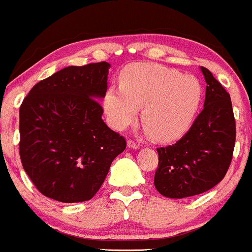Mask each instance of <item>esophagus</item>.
Here are the masks:
<instances>
[{
    "instance_id": "esophagus-1",
    "label": "esophagus",
    "mask_w": 252,
    "mask_h": 252,
    "mask_svg": "<svg viewBox=\"0 0 252 252\" xmlns=\"http://www.w3.org/2000/svg\"><path fill=\"white\" fill-rule=\"evenodd\" d=\"M126 145H128V148H130V149H135V150H137V149H139V148H141V145L137 144L134 141H131V139H129V141L126 142Z\"/></svg>"
}]
</instances>
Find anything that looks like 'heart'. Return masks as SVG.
Listing matches in <instances>:
<instances>
[{
    "mask_svg": "<svg viewBox=\"0 0 252 252\" xmlns=\"http://www.w3.org/2000/svg\"><path fill=\"white\" fill-rule=\"evenodd\" d=\"M199 81L174 69L137 63L124 72L121 86L110 87L103 99L108 122L123 130L137 117L147 134L160 142L180 138L190 128L202 102Z\"/></svg>",
    "mask_w": 252,
    "mask_h": 252,
    "instance_id": "obj_1",
    "label": "heart"
}]
</instances>
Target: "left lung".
<instances>
[{
	"label": "left lung",
	"mask_w": 252,
	"mask_h": 252,
	"mask_svg": "<svg viewBox=\"0 0 252 252\" xmlns=\"http://www.w3.org/2000/svg\"><path fill=\"white\" fill-rule=\"evenodd\" d=\"M204 108L175 144L158 148L154 184L168 198L199 195L217 186L228 171L236 141L231 98L204 66Z\"/></svg>",
	"instance_id": "obj_1"
}]
</instances>
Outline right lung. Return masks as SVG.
Returning <instances> with one entry per match:
<instances>
[{"label": "right lung", "mask_w": 252, "mask_h": 252, "mask_svg": "<svg viewBox=\"0 0 252 252\" xmlns=\"http://www.w3.org/2000/svg\"><path fill=\"white\" fill-rule=\"evenodd\" d=\"M110 64L66 66L32 87L20 107V156L44 196L62 203L92 199L126 139L103 122Z\"/></svg>", "instance_id": "add662e5"}]
</instances>
